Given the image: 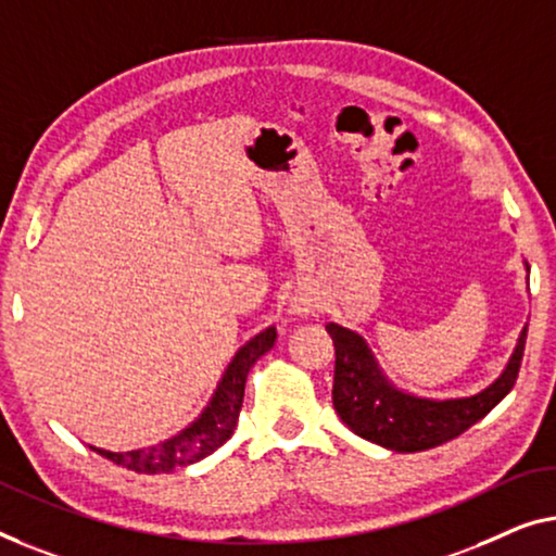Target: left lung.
<instances>
[{"label":"left lung","instance_id":"1","mask_svg":"<svg viewBox=\"0 0 556 556\" xmlns=\"http://www.w3.org/2000/svg\"><path fill=\"white\" fill-rule=\"evenodd\" d=\"M327 332L334 342L332 405L342 424L365 441L397 453L435 448L486 416L514 388L527 345L523 327L504 372L489 388L468 397L431 401L397 390L357 332L334 323L327 325Z\"/></svg>","mask_w":556,"mask_h":556}]
</instances>
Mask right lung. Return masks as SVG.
Wrapping results in <instances>:
<instances>
[{
  "label": "right lung",
  "instance_id": "right-lung-1",
  "mask_svg": "<svg viewBox=\"0 0 556 556\" xmlns=\"http://www.w3.org/2000/svg\"><path fill=\"white\" fill-rule=\"evenodd\" d=\"M275 340L277 330L275 327H267V330L254 334L244 348H239V353L233 355L229 367L222 375V380H218L216 393L211 395L206 408L181 433L170 435L168 441L159 445H148V448L138 451L115 453L96 448V445H90V448L100 453L103 458L113 460V464L136 473H170L178 466H189L206 458L208 453H214L218 445H224L231 438L239 420L241 401H244L247 375L256 359L275 348Z\"/></svg>",
  "mask_w": 556,
  "mask_h": 556
}]
</instances>
